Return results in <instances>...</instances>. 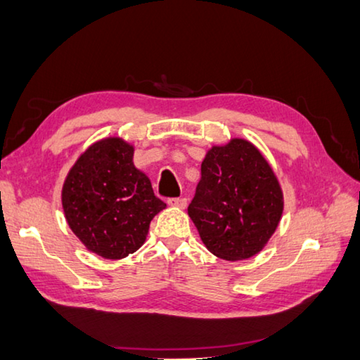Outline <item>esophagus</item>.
<instances>
[{
    "instance_id": "1",
    "label": "esophagus",
    "mask_w": 360,
    "mask_h": 360,
    "mask_svg": "<svg viewBox=\"0 0 360 360\" xmlns=\"http://www.w3.org/2000/svg\"><path fill=\"white\" fill-rule=\"evenodd\" d=\"M168 205L172 207H179V209H186L187 206V198H169Z\"/></svg>"
}]
</instances>
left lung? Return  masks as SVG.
Returning <instances> with one entry per match:
<instances>
[{
    "mask_svg": "<svg viewBox=\"0 0 360 360\" xmlns=\"http://www.w3.org/2000/svg\"><path fill=\"white\" fill-rule=\"evenodd\" d=\"M187 212L209 252L243 261L263 250L276 233L283 191L259 149L245 139H231L207 149Z\"/></svg>",
    "mask_w": 360,
    "mask_h": 360,
    "instance_id": "obj_1",
    "label": "left lung"
}]
</instances>
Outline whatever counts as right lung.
I'll list each match as a JSON object with an SVG mask.
<instances>
[{
  "label": "right lung",
  "instance_id": "add662e5",
  "mask_svg": "<svg viewBox=\"0 0 360 360\" xmlns=\"http://www.w3.org/2000/svg\"><path fill=\"white\" fill-rule=\"evenodd\" d=\"M135 146L121 136L97 140L64 179L61 202L72 233L91 253L122 259L145 244L149 224L165 202L134 165Z\"/></svg>",
  "mask_w": 360,
  "mask_h": 360
}]
</instances>
